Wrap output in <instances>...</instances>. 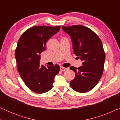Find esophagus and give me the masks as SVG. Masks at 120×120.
<instances>
[{"instance_id":"esophagus-1","label":"esophagus","mask_w":120,"mask_h":120,"mask_svg":"<svg viewBox=\"0 0 120 120\" xmlns=\"http://www.w3.org/2000/svg\"><path fill=\"white\" fill-rule=\"evenodd\" d=\"M60 70L64 71H66L67 70H68V68H67L64 67H62V66H61L60 67Z\"/></svg>"}]
</instances>
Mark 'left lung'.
<instances>
[{
    "label": "left lung",
    "instance_id": "8db88e82",
    "mask_svg": "<svg viewBox=\"0 0 120 120\" xmlns=\"http://www.w3.org/2000/svg\"><path fill=\"white\" fill-rule=\"evenodd\" d=\"M70 36L75 55L82 61V66L70 69L75 77L70 82L71 87L81 93L88 92L99 82L104 71L105 53L102 42L90 28L82 25L62 27Z\"/></svg>",
    "mask_w": 120,
    "mask_h": 120
}]
</instances>
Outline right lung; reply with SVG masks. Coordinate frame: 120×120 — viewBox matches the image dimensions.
<instances>
[{
  "mask_svg": "<svg viewBox=\"0 0 120 120\" xmlns=\"http://www.w3.org/2000/svg\"><path fill=\"white\" fill-rule=\"evenodd\" d=\"M60 28V26H33L24 32L18 41L15 50L17 70L26 86L36 93L50 90L54 77L60 71L58 64L46 68L39 62L46 42Z\"/></svg>",
  "mask_w": 120,
  "mask_h": 120,
  "instance_id": "add662e5",
  "label": "right lung"
}]
</instances>
